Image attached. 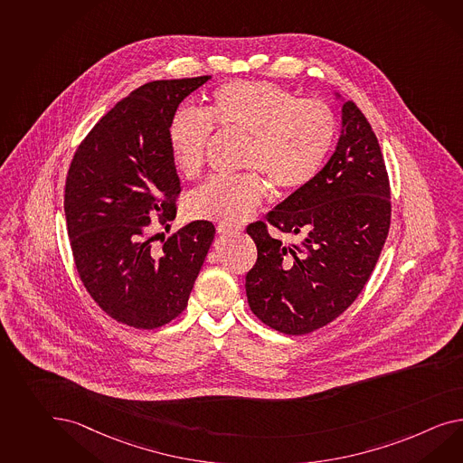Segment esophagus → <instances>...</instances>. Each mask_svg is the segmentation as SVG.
<instances>
[{"mask_svg":"<svg viewBox=\"0 0 463 463\" xmlns=\"http://www.w3.org/2000/svg\"><path fill=\"white\" fill-rule=\"evenodd\" d=\"M218 233L222 235H230V233H240L241 232V226L225 225V223H220L216 226Z\"/></svg>","mask_w":463,"mask_h":463,"instance_id":"34e87169","label":"esophagus"}]
</instances>
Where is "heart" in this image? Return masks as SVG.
<instances>
[{
    "mask_svg": "<svg viewBox=\"0 0 463 463\" xmlns=\"http://www.w3.org/2000/svg\"><path fill=\"white\" fill-rule=\"evenodd\" d=\"M214 126L247 136L240 166L255 169L210 179L191 194V213L223 223H240L260 206L267 183L257 171L279 191L300 190L319 175L335 139V118L326 102L298 99L265 80L225 83L206 112L181 107L169 120V147L184 178L202 175Z\"/></svg>",
    "mask_w": 463,
    "mask_h": 463,
    "instance_id": "b5f03b06",
    "label": "heart"
}]
</instances>
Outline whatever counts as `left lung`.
<instances>
[{
  "instance_id": "8db88e82",
  "label": "left lung",
  "mask_w": 463,
  "mask_h": 463,
  "mask_svg": "<svg viewBox=\"0 0 463 463\" xmlns=\"http://www.w3.org/2000/svg\"><path fill=\"white\" fill-rule=\"evenodd\" d=\"M390 194L378 137L356 104L345 100L327 165L267 213V222L300 237L299 243L285 246L263 222L247 226L259 251L245 282L251 312L288 335L339 317L380 259L392 223Z\"/></svg>"
}]
</instances>
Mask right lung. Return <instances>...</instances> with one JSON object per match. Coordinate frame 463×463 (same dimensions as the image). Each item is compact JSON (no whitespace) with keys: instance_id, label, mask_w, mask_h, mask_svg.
<instances>
[{"instance_id":"1","label":"right lung","mask_w":463,"mask_h":463,"mask_svg":"<svg viewBox=\"0 0 463 463\" xmlns=\"http://www.w3.org/2000/svg\"><path fill=\"white\" fill-rule=\"evenodd\" d=\"M212 77L155 80L124 97L87 134L65 181L71 255L83 287L112 319L156 329L176 319L214 238L191 222L165 240L149 232L176 218L181 193L167 139L179 104Z\"/></svg>"}]
</instances>
